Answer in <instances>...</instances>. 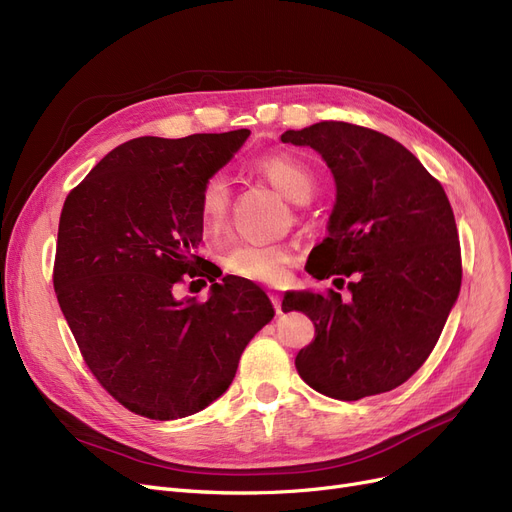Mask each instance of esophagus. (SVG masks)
I'll list each match as a JSON object with an SVG mask.
<instances>
[{"mask_svg": "<svg viewBox=\"0 0 512 512\" xmlns=\"http://www.w3.org/2000/svg\"><path fill=\"white\" fill-rule=\"evenodd\" d=\"M270 301H272V305L276 309V314H282V299H280V295L278 293H270Z\"/></svg>", "mask_w": 512, "mask_h": 512, "instance_id": "34e87169", "label": "esophagus"}]
</instances>
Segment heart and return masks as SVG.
<instances>
[{"mask_svg":"<svg viewBox=\"0 0 512 512\" xmlns=\"http://www.w3.org/2000/svg\"><path fill=\"white\" fill-rule=\"evenodd\" d=\"M259 173L291 203H307L316 188L311 169L291 154H268L257 161ZM232 211V188L224 173H213L198 192V219L207 236H219L226 230ZM293 263L288 244L238 242L226 253V270L242 280L261 284H280L286 280Z\"/></svg>","mask_w":512,"mask_h":512,"instance_id":"b5f03b06","label":"heart"}]
</instances>
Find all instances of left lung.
Here are the masks:
<instances>
[{
    "instance_id": "obj_1",
    "label": "left lung",
    "mask_w": 512,
    "mask_h": 512,
    "mask_svg": "<svg viewBox=\"0 0 512 512\" xmlns=\"http://www.w3.org/2000/svg\"><path fill=\"white\" fill-rule=\"evenodd\" d=\"M311 146L335 175L328 236L305 270L345 282L339 293H288L282 311H303L316 337L295 358L322 395L355 402L406 383L427 362L462 282L454 211L446 190L414 154L381 131L322 121L282 133Z\"/></svg>"
}]
</instances>
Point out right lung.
Here are the masks:
<instances>
[{
    "instance_id": "right-lung-1",
    "label": "right lung",
    "mask_w": 512,
    "mask_h": 512,
    "mask_svg": "<svg viewBox=\"0 0 512 512\" xmlns=\"http://www.w3.org/2000/svg\"><path fill=\"white\" fill-rule=\"evenodd\" d=\"M249 133L133 138L66 196L54 291L83 362L133 414L173 420L207 408L274 318L257 284L236 276L217 284L196 255L198 192ZM192 277L214 282L207 302L174 299Z\"/></svg>"
}]
</instances>
